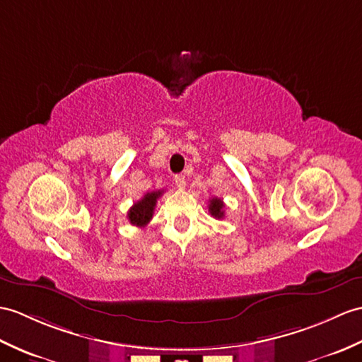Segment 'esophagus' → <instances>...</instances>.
Returning <instances> with one entry per match:
<instances>
[{"instance_id": "1", "label": "esophagus", "mask_w": 362, "mask_h": 362, "mask_svg": "<svg viewBox=\"0 0 362 362\" xmlns=\"http://www.w3.org/2000/svg\"><path fill=\"white\" fill-rule=\"evenodd\" d=\"M174 182H175V187H177L179 189H183L185 185H187V179H185V175H182V174L174 175Z\"/></svg>"}]
</instances>
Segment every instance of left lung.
Masks as SVG:
<instances>
[{
  "mask_svg": "<svg viewBox=\"0 0 362 362\" xmlns=\"http://www.w3.org/2000/svg\"><path fill=\"white\" fill-rule=\"evenodd\" d=\"M223 208H225V205H223L222 199H219V197H213V199H209L208 211L211 213V216H213V217H216V219H222L223 214H225Z\"/></svg>",
  "mask_w": 362,
  "mask_h": 362,
  "instance_id": "1",
  "label": "left lung"
}]
</instances>
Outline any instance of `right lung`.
<instances>
[{"mask_svg": "<svg viewBox=\"0 0 362 362\" xmlns=\"http://www.w3.org/2000/svg\"><path fill=\"white\" fill-rule=\"evenodd\" d=\"M162 189L160 191H153V192H146L139 202H136L131 206V209L128 211V221L139 226V228H143L149 223V221L153 219L154 214V208L157 204V199L162 196Z\"/></svg>", "mask_w": 362, "mask_h": 362, "instance_id": "add662e5", "label": "right lung"}]
</instances>
